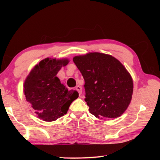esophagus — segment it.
<instances>
[{
	"mask_svg": "<svg viewBox=\"0 0 160 160\" xmlns=\"http://www.w3.org/2000/svg\"><path fill=\"white\" fill-rule=\"evenodd\" d=\"M76 89L78 92V94H79V95H82V87L78 86H78H76Z\"/></svg>",
	"mask_w": 160,
	"mask_h": 160,
	"instance_id": "esophagus-1",
	"label": "esophagus"
}]
</instances>
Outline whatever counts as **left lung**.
I'll return each instance as SVG.
<instances>
[{
	"mask_svg": "<svg viewBox=\"0 0 160 160\" xmlns=\"http://www.w3.org/2000/svg\"><path fill=\"white\" fill-rule=\"evenodd\" d=\"M73 60L84 79L89 113L98 118L120 117L133 92L132 79L123 65L113 57L98 52L76 56Z\"/></svg>",
	"mask_w": 160,
	"mask_h": 160,
	"instance_id": "1",
	"label": "left lung"
}]
</instances>
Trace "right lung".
<instances>
[{
	"mask_svg": "<svg viewBox=\"0 0 160 160\" xmlns=\"http://www.w3.org/2000/svg\"><path fill=\"white\" fill-rule=\"evenodd\" d=\"M68 60L47 58L41 60L26 78L24 92L38 118L55 121L66 114L71 102L78 97L76 90H68L56 75Z\"/></svg>",
	"mask_w": 160,
	"mask_h": 160,
	"instance_id": "obj_1",
	"label": "right lung"
}]
</instances>
